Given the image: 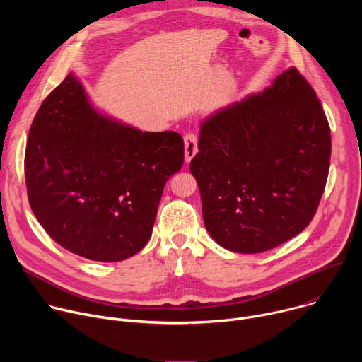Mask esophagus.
<instances>
[{"label": "esophagus", "mask_w": 362, "mask_h": 362, "mask_svg": "<svg viewBox=\"0 0 362 362\" xmlns=\"http://www.w3.org/2000/svg\"><path fill=\"white\" fill-rule=\"evenodd\" d=\"M197 153V136L194 133H187L185 136V160L189 163Z\"/></svg>", "instance_id": "esophagus-1"}]
</instances>
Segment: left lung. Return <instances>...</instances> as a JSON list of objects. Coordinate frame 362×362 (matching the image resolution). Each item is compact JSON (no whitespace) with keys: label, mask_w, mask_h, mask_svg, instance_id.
I'll return each instance as SVG.
<instances>
[{"label":"left lung","mask_w":362,"mask_h":362,"mask_svg":"<svg viewBox=\"0 0 362 362\" xmlns=\"http://www.w3.org/2000/svg\"><path fill=\"white\" fill-rule=\"evenodd\" d=\"M197 147L190 172L204 226L222 247L265 252L313 221L328 177L331 130L295 67L206 117Z\"/></svg>","instance_id":"1"}]
</instances>
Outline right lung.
<instances>
[{"mask_svg":"<svg viewBox=\"0 0 362 362\" xmlns=\"http://www.w3.org/2000/svg\"><path fill=\"white\" fill-rule=\"evenodd\" d=\"M185 160L176 132H141L94 110L77 77L42 101L25 148L31 209L64 249L97 262L136 255Z\"/></svg>","mask_w":362,"mask_h":362,"instance_id":"obj_1","label":"right lung"}]
</instances>
